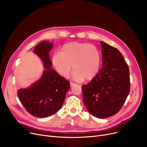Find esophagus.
<instances>
[{"label": "esophagus", "instance_id": "esophagus-1", "mask_svg": "<svg viewBox=\"0 0 147 147\" xmlns=\"http://www.w3.org/2000/svg\"><path fill=\"white\" fill-rule=\"evenodd\" d=\"M75 85H76V83H72V82H71V83H70V86H71V87H73V86H74Z\"/></svg>", "mask_w": 147, "mask_h": 147}]
</instances>
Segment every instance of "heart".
Returning a JSON list of instances; mask_svg holds the SVG:
<instances>
[{
	"label": "heart",
	"instance_id": "obj_1",
	"mask_svg": "<svg viewBox=\"0 0 147 147\" xmlns=\"http://www.w3.org/2000/svg\"><path fill=\"white\" fill-rule=\"evenodd\" d=\"M51 62L56 71L65 78H69L73 66V79L80 83L96 77L101 68L102 57L95 46L73 42L64 45L60 52L54 53Z\"/></svg>",
	"mask_w": 147,
	"mask_h": 147
}]
</instances>
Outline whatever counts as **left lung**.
I'll return each mask as SVG.
<instances>
[{
    "mask_svg": "<svg viewBox=\"0 0 147 147\" xmlns=\"http://www.w3.org/2000/svg\"><path fill=\"white\" fill-rule=\"evenodd\" d=\"M100 43L102 67L82 89L88 111L97 118L104 119L117 113L124 104L130 92V75L121 52L105 42Z\"/></svg>",
    "mask_w": 147,
    "mask_h": 147,
    "instance_id": "1",
    "label": "left lung"
}]
</instances>
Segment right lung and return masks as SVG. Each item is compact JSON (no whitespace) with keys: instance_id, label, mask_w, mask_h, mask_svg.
<instances>
[{"instance_id":"obj_1","label":"right lung","mask_w":147,"mask_h":147,"mask_svg":"<svg viewBox=\"0 0 147 147\" xmlns=\"http://www.w3.org/2000/svg\"><path fill=\"white\" fill-rule=\"evenodd\" d=\"M53 43L43 41L33 52L40 58L45 69L40 79L27 88L18 90L17 95L25 109L34 116L43 118L56 113L63 105L70 83L53 69L49 52Z\"/></svg>"}]
</instances>
